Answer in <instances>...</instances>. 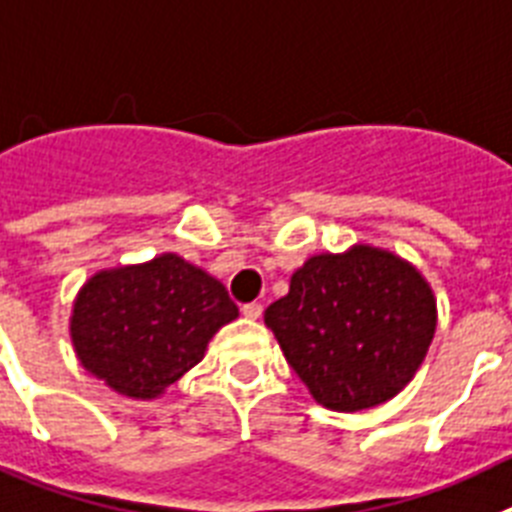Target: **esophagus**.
<instances>
[{
	"instance_id": "obj_1",
	"label": "esophagus",
	"mask_w": 512,
	"mask_h": 512,
	"mask_svg": "<svg viewBox=\"0 0 512 512\" xmlns=\"http://www.w3.org/2000/svg\"><path fill=\"white\" fill-rule=\"evenodd\" d=\"M242 314L247 319H257L262 314V304H257V301H252V304H244Z\"/></svg>"
}]
</instances>
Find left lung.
I'll return each mask as SVG.
<instances>
[{"label":"left lung","instance_id":"obj_1","mask_svg":"<svg viewBox=\"0 0 512 512\" xmlns=\"http://www.w3.org/2000/svg\"><path fill=\"white\" fill-rule=\"evenodd\" d=\"M288 366L335 412L386 402L410 384L435 335V299L410 262L355 244L314 255L265 309Z\"/></svg>","mask_w":512,"mask_h":512}]
</instances>
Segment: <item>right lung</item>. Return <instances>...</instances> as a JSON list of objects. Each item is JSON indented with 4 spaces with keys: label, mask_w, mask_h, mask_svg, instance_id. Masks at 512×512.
I'll return each mask as SVG.
<instances>
[{
    "label": "right lung",
    "mask_w": 512,
    "mask_h": 512,
    "mask_svg": "<svg viewBox=\"0 0 512 512\" xmlns=\"http://www.w3.org/2000/svg\"><path fill=\"white\" fill-rule=\"evenodd\" d=\"M237 317L216 278L167 252L92 275L74 301L71 342L110 389L151 399L201 363L208 340Z\"/></svg>",
    "instance_id": "add662e5"
}]
</instances>
